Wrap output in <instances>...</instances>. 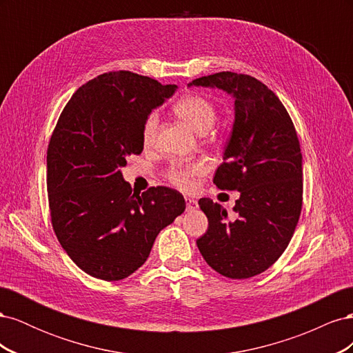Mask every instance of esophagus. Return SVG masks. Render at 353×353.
I'll use <instances>...</instances> for the list:
<instances>
[{"mask_svg": "<svg viewBox=\"0 0 353 353\" xmlns=\"http://www.w3.org/2000/svg\"><path fill=\"white\" fill-rule=\"evenodd\" d=\"M185 201H187V210H188V212L197 209V206H199V205H197V200H194L193 197H187Z\"/></svg>", "mask_w": 353, "mask_h": 353, "instance_id": "34e87169", "label": "esophagus"}]
</instances>
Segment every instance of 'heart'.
<instances>
[{"label":"heart","instance_id":"obj_1","mask_svg":"<svg viewBox=\"0 0 353 353\" xmlns=\"http://www.w3.org/2000/svg\"><path fill=\"white\" fill-rule=\"evenodd\" d=\"M174 110L181 119L185 121L199 134L208 132L216 119V112L215 108H213V104L208 99L196 94H190L183 99H179L175 104ZM157 130L159 114L150 113L147 116L141 132L144 145L148 147L154 143ZM206 169V165L203 162H199V160L188 163H175L168 170V179L179 190L191 191L196 187V178L205 174Z\"/></svg>","mask_w":353,"mask_h":353}]
</instances>
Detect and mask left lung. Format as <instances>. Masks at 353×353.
I'll return each mask as SVG.
<instances>
[{"instance_id": "1", "label": "left lung", "mask_w": 353, "mask_h": 353, "mask_svg": "<svg viewBox=\"0 0 353 353\" xmlns=\"http://www.w3.org/2000/svg\"><path fill=\"white\" fill-rule=\"evenodd\" d=\"M188 87L218 88L234 99V122L213 183L237 190L236 216L210 199L197 248L210 268L234 280L266 271L290 243L302 210V153L294 125L279 97L249 74L221 72Z\"/></svg>"}]
</instances>
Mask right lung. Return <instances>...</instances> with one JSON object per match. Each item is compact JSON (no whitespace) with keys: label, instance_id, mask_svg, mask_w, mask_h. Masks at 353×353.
<instances>
[{"label":"right lung","instance_id":"right-lung-1","mask_svg":"<svg viewBox=\"0 0 353 353\" xmlns=\"http://www.w3.org/2000/svg\"><path fill=\"white\" fill-rule=\"evenodd\" d=\"M176 85L132 72L103 73L72 95L47 152L52 228L69 258L104 281L123 280L147 261L157 234L185 210L168 187L132 193L121 168L144 148L143 126Z\"/></svg>","mask_w":353,"mask_h":353}]
</instances>
